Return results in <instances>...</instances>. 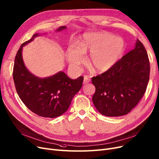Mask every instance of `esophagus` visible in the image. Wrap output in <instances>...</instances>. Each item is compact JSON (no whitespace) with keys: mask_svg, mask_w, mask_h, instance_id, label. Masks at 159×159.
I'll list each match as a JSON object with an SVG mask.
<instances>
[{"mask_svg":"<svg viewBox=\"0 0 159 159\" xmlns=\"http://www.w3.org/2000/svg\"><path fill=\"white\" fill-rule=\"evenodd\" d=\"M90 81H91V79L89 78L88 76H87V75L84 76V84H88Z\"/></svg>","mask_w":159,"mask_h":159,"instance_id":"obj_1","label":"esophagus"}]
</instances>
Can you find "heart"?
Returning a JSON list of instances; mask_svg holds the SVG:
<instances>
[{
	"label": "heart",
	"mask_w": 159,
	"mask_h": 159,
	"mask_svg": "<svg viewBox=\"0 0 159 159\" xmlns=\"http://www.w3.org/2000/svg\"><path fill=\"white\" fill-rule=\"evenodd\" d=\"M125 51L123 39L107 33H85L78 45L70 44L66 49V59L74 68L85 62L84 53L90 52L89 63L98 72L110 70L121 58Z\"/></svg>",
	"instance_id": "1"
}]
</instances>
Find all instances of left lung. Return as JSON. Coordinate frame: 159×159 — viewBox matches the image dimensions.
Wrapping results in <instances>:
<instances>
[{"instance_id":"8db88e82","label":"left lung","mask_w":159,"mask_h":159,"mask_svg":"<svg viewBox=\"0 0 159 159\" xmlns=\"http://www.w3.org/2000/svg\"><path fill=\"white\" fill-rule=\"evenodd\" d=\"M149 72L147 52L137 39L134 49L125 55L111 69L92 78L95 86L92 99L97 110L108 117L129 113L143 97Z\"/></svg>"}]
</instances>
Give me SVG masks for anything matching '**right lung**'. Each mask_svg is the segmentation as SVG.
Wrapping results in <instances>:
<instances>
[{"instance_id":"obj_1","label":"right lung","mask_w":159,"mask_h":159,"mask_svg":"<svg viewBox=\"0 0 159 159\" xmlns=\"http://www.w3.org/2000/svg\"><path fill=\"white\" fill-rule=\"evenodd\" d=\"M66 28L60 27L57 30ZM38 36L40 34H34L30 40L22 43L17 51L13 78L19 97L31 111L41 117L55 118L67 111L73 97L83 85L84 77L72 80L61 71L50 77L40 78L30 73L25 66L22 49Z\"/></svg>"}]
</instances>
